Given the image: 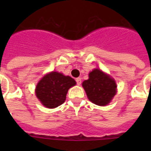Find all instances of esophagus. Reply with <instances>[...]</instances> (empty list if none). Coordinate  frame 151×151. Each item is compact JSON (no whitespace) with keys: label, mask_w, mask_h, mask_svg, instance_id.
Instances as JSON below:
<instances>
[{"label":"esophagus","mask_w":151,"mask_h":151,"mask_svg":"<svg viewBox=\"0 0 151 151\" xmlns=\"http://www.w3.org/2000/svg\"><path fill=\"white\" fill-rule=\"evenodd\" d=\"M76 82H77V84L78 86L81 85V83H82V78H76Z\"/></svg>","instance_id":"1"}]
</instances>
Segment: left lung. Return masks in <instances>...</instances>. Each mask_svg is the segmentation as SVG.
<instances>
[{
  "label": "left lung",
  "mask_w": 151,
  "mask_h": 151,
  "mask_svg": "<svg viewBox=\"0 0 151 151\" xmlns=\"http://www.w3.org/2000/svg\"><path fill=\"white\" fill-rule=\"evenodd\" d=\"M89 100L99 106L108 105L116 94V83L111 76L99 69L89 73V78L82 82Z\"/></svg>",
  "instance_id": "left-lung-1"
}]
</instances>
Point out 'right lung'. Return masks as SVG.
<instances>
[{
    "label": "right lung",
    "instance_id": "1",
    "mask_svg": "<svg viewBox=\"0 0 151 151\" xmlns=\"http://www.w3.org/2000/svg\"><path fill=\"white\" fill-rule=\"evenodd\" d=\"M75 85V80L71 77L52 71L38 82L35 95L44 107L55 108L65 101L69 89Z\"/></svg>",
    "mask_w": 151,
    "mask_h": 151
}]
</instances>
